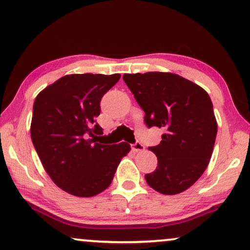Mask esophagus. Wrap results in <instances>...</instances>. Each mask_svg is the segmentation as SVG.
<instances>
[{
    "instance_id": "1",
    "label": "esophagus",
    "mask_w": 250,
    "mask_h": 250,
    "mask_svg": "<svg viewBox=\"0 0 250 250\" xmlns=\"http://www.w3.org/2000/svg\"><path fill=\"white\" fill-rule=\"evenodd\" d=\"M132 149L134 151H142L145 149V146L142 145L140 141H135L134 144L132 145Z\"/></svg>"
}]
</instances>
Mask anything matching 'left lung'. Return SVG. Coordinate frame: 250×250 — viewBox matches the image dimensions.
Segmentation results:
<instances>
[{"label":"left lung","mask_w":250,"mask_h":250,"mask_svg":"<svg viewBox=\"0 0 250 250\" xmlns=\"http://www.w3.org/2000/svg\"><path fill=\"white\" fill-rule=\"evenodd\" d=\"M123 79L145 111V124L165 131L160 145L149 147L158 162L146 181L167 195L184 192L202 176L215 146L217 122L208 93L170 72L125 73Z\"/></svg>","instance_id":"1"}]
</instances>
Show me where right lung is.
<instances>
[{
	"label": "right lung",
	"instance_id": "right-lung-1",
	"mask_svg": "<svg viewBox=\"0 0 250 250\" xmlns=\"http://www.w3.org/2000/svg\"><path fill=\"white\" fill-rule=\"evenodd\" d=\"M121 74H69L35 99L31 138L46 172L60 188L90 197L111 184L129 145H103L96 123L103 95Z\"/></svg>",
	"mask_w": 250,
	"mask_h": 250
}]
</instances>
